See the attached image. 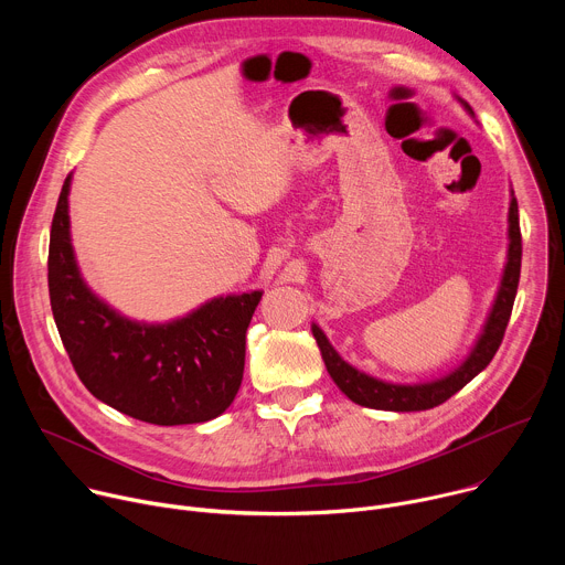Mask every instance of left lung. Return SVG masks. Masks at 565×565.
Segmentation results:
<instances>
[{"label": "left lung", "mask_w": 565, "mask_h": 565, "mask_svg": "<svg viewBox=\"0 0 565 565\" xmlns=\"http://www.w3.org/2000/svg\"><path fill=\"white\" fill-rule=\"evenodd\" d=\"M465 109L473 116L471 107L462 103ZM510 250H508V264L501 279V288L497 295V301L492 306V312L486 321V329H482L473 351L467 355V360L456 366L449 375L434 380V382H420V384H391L382 382L377 377H371L358 369H353L349 362H344L338 351L331 347L327 335L321 333L319 327L312 324V335L317 340V347L324 358V364L333 377V382L340 386V391L351 397L355 405L369 407V409H382V412H425L434 409L443 402H447L454 393H458L467 382H471L482 369H486L492 358L497 355L508 321L512 315L519 277H521V227H519V205L512 194L510 201Z\"/></svg>", "instance_id": "1"}]
</instances>
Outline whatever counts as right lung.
Listing matches in <instances>:
<instances>
[{"label":"right lung","instance_id":"right-lung-1","mask_svg":"<svg viewBox=\"0 0 565 565\" xmlns=\"http://www.w3.org/2000/svg\"><path fill=\"white\" fill-rule=\"evenodd\" d=\"M64 179L49 241L51 310L68 360L105 405L174 427L221 416L244 380L246 331L262 290L216 297L170 324H138L100 301L79 277Z\"/></svg>","mask_w":565,"mask_h":565}]
</instances>
